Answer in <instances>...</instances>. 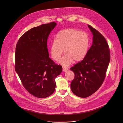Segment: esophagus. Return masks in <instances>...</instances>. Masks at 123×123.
<instances>
[{"instance_id": "obj_1", "label": "esophagus", "mask_w": 123, "mask_h": 123, "mask_svg": "<svg viewBox=\"0 0 123 123\" xmlns=\"http://www.w3.org/2000/svg\"><path fill=\"white\" fill-rule=\"evenodd\" d=\"M68 70V68H66V67H63V69H62V70H63V71L65 72V71H67V70Z\"/></svg>"}]
</instances>
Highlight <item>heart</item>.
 <instances>
[{
	"mask_svg": "<svg viewBox=\"0 0 123 123\" xmlns=\"http://www.w3.org/2000/svg\"><path fill=\"white\" fill-rule=\"evenodd\" d=\"M88 35L80 30L69 28L58 32L51 43L50 53L54 61L60 60L63 53L66 54L61 60L60 63L68 66L73 61L79 62L83 60L88 53L89 46Z\"/></svg>",
	"mask_w": 123,
	"mask_h": 123,
	"instance_id": "heart-1",
	"label": "heart"
}]
</instances>
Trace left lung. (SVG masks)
<instances>
[{"instance_id": "obj_1", "label": "left lung", "mask_w": 123, "mask_h": 123, "mask_svg": "<svg viewBox=\"0 0 123 123\" xmlns=\"http://www.w3.org/2000/svg\"><path fill=\"white\" fill-rule=\"evenodd\" d=\"M93 34V44L85 58L70 68L75 77L70 88L76 96L87 98L102 85L110 60V53L105 38L88 25Z\"/></svg>"}]
</instances>
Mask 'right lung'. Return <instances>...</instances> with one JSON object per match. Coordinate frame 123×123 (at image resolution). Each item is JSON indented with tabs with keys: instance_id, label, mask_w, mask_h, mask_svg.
Masks as SVG:
<instances>
[{
	"instance_id": "1",
	"label": "right lung",
	"mask_w": 123,
	"mask_h": 123,
	"mask_svg": "<svg viewBox=\"0 0 123 123\" xmlns=\"http://www.w3.org/2000/svg\"><path fill=\"white\" fill-rule=\"evenodd\" d=\"M55 22L34 27L18 41L15 53V70L25 89L38 98H45L54 92L55 79L62 66L49 58L47 42Z\"/></svg>"
}]
</instances>
